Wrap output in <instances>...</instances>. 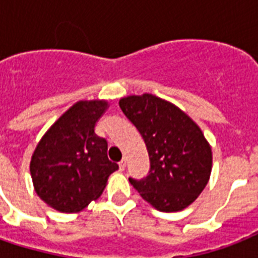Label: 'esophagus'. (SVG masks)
<instances>
[{
    "mask_svg": "<svg viewBox=\"0 0 258 258\" xmlns=\"http://www.w3.org/2000/svg\"><path fill=\"white\" fill-rule=\"evenodd\" d=\"M124 169H125V161L119 162V170H120V171H124Z\"/></svg>",
    "mask_w": 258,
    "mask_h": 258,
    "instance_id": "34e87169",
    "label": "esophagus"
}]
</instances>
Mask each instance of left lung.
Returning <instances> with one entry per match:
<instances>
[{
    "mask_svg": "<svg viewBox=\"0 0 258 258\" xmlns=\"http://www.w3.org/2000/svg\"><path fill=\"white\" fill-rule=\"evenodd\" d=\"M141 133L150 158L149 175L130 182L159 212H180L204 191L212 174V147L187 113L161 97L143 93L119 100Z\"/></svg>",
    "mask_w": 258,
    "mask_h": 258,
    "instance_id": "1",
    "label": "left lung"
}]
</instances>
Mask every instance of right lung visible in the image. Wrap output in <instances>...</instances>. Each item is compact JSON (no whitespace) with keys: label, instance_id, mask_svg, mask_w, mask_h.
<instances>
[{"label":"right lung","instance_id":"add662e5","mask_svg":"<svg viewBox=\"0 0 258 258\" xmlns=\"http://www.w3.org/2000/svg\"><path fill=\"white\" fill-rule=\"evenodd\" d=\"M107 108V100L75 103L34 149L30 159L34 191L57 212H82L101 196L108 176L119 169L107 157V141L95 134Z\"/></svg>","mask_w":258,"mask_h":258}]
</instances>
